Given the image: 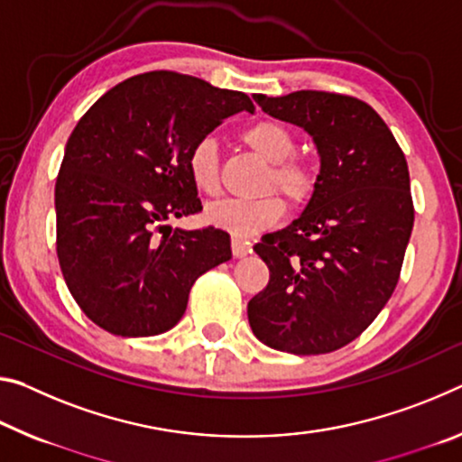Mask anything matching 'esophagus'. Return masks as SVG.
I'll return each instance as SVG.
<instances>
[{"label": "esophagus", "mask_w": 462, "mask_h": 462, "mask_svg": "<svg viewBox=\"0 0 462 462\" xmlns=\"http://www.w3.org/2000/svg\"><path fill=\"white\" fill-rule=\"evenodd\" d=\"M248 253H251V245H248L246 240H243V238L234 236L232 238V254H234V257H236V259L246 257Z\"/></svg>", "instance_id": "1"}]
</instances>
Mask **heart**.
Instances as JSON below:
<instances>
[{"label": "heart", "instance_id": "obj_1", "mask_svg": "<svg viewBox=\"0 0 462 462\" xmlns=\"http://www.w3.org/2000/svg\"><path fill=\"white\" fill-rule=\"evenodd\" d=\"M245 143L263 160L273 164L269 185H275L291 203H302L312 193L310 168L291 160L296 139L288 127L275 121H259L243 134ZM187 171L197 191L216 195L219 191V152L214 137L205 135L189 148ZM283 216V203L273 195L261 199H224L205 208V222L240 238L271 228Z\"/></svg>", "mask_w": 462, "mask_h": 462}]
</instances>
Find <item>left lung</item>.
Wrapping results in <instances>:
<instances>
[{"mask_svg":"<svg viewBox=\"0 0 462 462\" xmlns=\"http://www.w3.org/2000/svg\"><path fill=\"white\" fill-rule=\"evenodd\" d=\"M253 98L312 137L320 168L302 214L253 246L269 283L248 302V323L273 349L328 354L368 328L399 282L413 230L407 160L357 98L317 90Z\"/></svg>","mask_w":462,"mask_h":462,"instance_id":"1","label":"left lung"}]
</instances>
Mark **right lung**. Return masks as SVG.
Instances as JSON below:
<instances>
[{"instance_id":"1","label":"right lung","mask_w":462,"mask_h":462,"mask_svg":"<svg viewBox=\"0 0 462 462\" xmlns=\"http://www.w3.org/2000/svg\"><path fill=\"white\" fill-rule=\"evenodd\" d=\"M245 92L174 71L113 86L78 121L55 185L57 257L86 317L121 337L166 333L195 280L232 259L230 234L172 228L201 201L189 148L234 113Z\"/></svg>"}]
</instances>
